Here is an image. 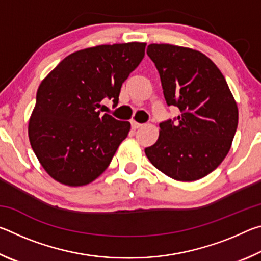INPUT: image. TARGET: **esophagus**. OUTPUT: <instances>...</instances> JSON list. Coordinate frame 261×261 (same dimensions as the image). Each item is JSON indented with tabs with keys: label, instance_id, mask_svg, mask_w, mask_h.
Listing matches in <instances>:
<instances>
[{
	"label": "esophagus",
	"instance_id": "esophagus-1",
	"mask_svg": "<svg viewBox=\"0 0 261 261\" xmlns=\"http://www.w3.org/2000/svg\"><path fill=\"white\" fill-rule=\"evenodd\" d=\"M143 126V124H140V123H137V122H135V121H132L131 122V127L134 130H136V129H139V127H141Z\"/></svg>",
	"mask_w": 261,
	"mask_h": 261
}]
</instances>
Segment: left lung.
I'll use <instances>...</instances> for the list:
<instances>
[{"label":"left lung","mask_w":261,"mask_h":261,"mask_svg":"<svg viewBox=\"0 0 261 261\" xmlns=\"http://www.w3.org/2000/svg\"><path fill=\"white\" fill-rule=\"evenodd\" d=\"M147 55L160 74L168 106L180 114L160 123L156 143L145 148L169 177L191 182L212 173L230 149L238 124L235 99L219 68L190 48L152 43Z\"/></svg>","instance_id":"1"}]
</instances>
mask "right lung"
<instances>
[{"instance_id": "1", "label": "right lung", "mask_w": 261, "mask_h": 261, "mask_svg": "<svg viewBox=\"0 0 261 261\" xmlns=\"http://www.w3.org/2000/svg\"><path fill=\"white\" fill-rule=\"evenodd\" d=\"M146 43L102 45L72 53L41 82L29 123L33 152L48 174L69 187L93 182L107 169L130 123L101 116L100 102L118 103L122 84Z\"/></svg>"}]
</instances>
